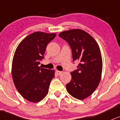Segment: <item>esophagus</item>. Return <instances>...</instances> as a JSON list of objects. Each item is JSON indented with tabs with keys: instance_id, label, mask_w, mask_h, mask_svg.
Masks as SVG:
<instances>
[{
	"instance_id": "34e87169",
	"label": "esophagus",
	"mask_w": 120,
	"mask_h": 120,
	"mask_svg": "<svg viewBox=\"0 0 120 120\" xmlns=\"http://www.w3.org/2000/svg\"><path fill=\"white\" fill-rule=\"evenodd\" d=\"M56 73H57V74L58 75H60L62 74L63 72H61V71H56Z\"/></svg>"
}]
</instances>
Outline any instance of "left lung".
Listing matches in <instances>:
<instances>
[{"label": "left lung", "instance_id": "obj_1", "mask_svg": "<svg viewBox=\"0 0 120 120\" xmlns=\"http://www.w3.org/2000/svg\"><path fill=\"white\" fill-rule=\"evenodd\" d=\"M59 36L70 45L73 61H79L77 70L71 73L72 79L66 85L67 92L77 99H85L100 82L102 60L99 46L93 37L80 29L63 31Z\"/></svg>", "mask_w": 120, "mask_h": 120}]
</instances>
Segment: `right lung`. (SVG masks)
Masks as SVG:
<instances>
[{"label":"right lung","instance_id":"obj_1","mask_svg":"<svg viewBox=\"0 0 120 120\" xmlns=\"http://www.w3.org/2000/svg\"><path fill=\"white\" fill-rule=\"evenodd\" d=\"M56 34L35 32L25 38L16 49L12 63V76L15 86L23 98L38 102L48 94L55 71L41 68L47 44Z\"/></svg>","mask_w":120,"mask_h":120}]
</instances>
